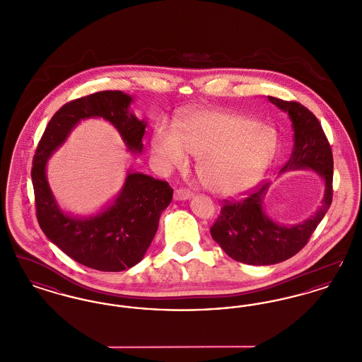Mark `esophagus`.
Returning a JSON list of instances; mask_svg holds the SVG:
<instances>
[{"instance_id": "esophagus-1", "label": "esophagus", "mask_w": 362, "mask_h": 362, "mask_svg": "<svg viewBox=\"0 0 362 362\" xmlns=\"http://www.w3.org/2000/svg\"><path fill=\"white\" fill-rule=\"evenodd\" d=\"M189 198H191V192L189 189H177L173 194L175 201H187Z\"/></svg>"}]
</instances>
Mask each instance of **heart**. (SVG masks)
<instances>
[{
	"mask_svg": "<svg viewBox=\"0 0 362 362\" xmlns=\"http://www.w3.org/2000/svg\"><path fill=\"white\" fill-rule=\"evenodd\" d=\"M152 149L167 168H183L187 155L197 157V173L206 189L238 195L257 186L278 151V134L252 118L202 112L186 118L176 132L160 124Z\"/></svg>",
	"mask_w": 362,
	"mask_h": 362,
	"instance_id": "obj_1",
	"label": "heart"
}]
</instances>
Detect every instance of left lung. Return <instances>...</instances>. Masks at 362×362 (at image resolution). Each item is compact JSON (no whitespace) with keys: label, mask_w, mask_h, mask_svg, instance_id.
Masks as SVG:
<instances>
[{"label":"left lung","mask_w":362,"mask_h":362,"mask_svg":"<svg viewBox=\"0 0 362 362\" xmlns=\"http://www.w3.org/2000/svg\"><path fill=\"white\" fill-rule=\"evenodd\" d=\"M269 100L292 121L293 151L281 173L310 170L323 177L325 192L317 210L303 223L279 224L264 210V197L270 183L259 186L247 198L221 207L217 221L210 228L216 241L228 257L252 266H267L292 258L310 240L332 202L334 161L327 137L317 118L297 102L269 96Z\"/></svg>","instance_id":"1"}]
</instances>
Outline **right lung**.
<instances>
[{
	"label": "right lung",
	"mask_w": 362,
	"mask_h": 362,
	"mask_svg": "<svg viewBox=\"0 0 362 362\" xmlns=\"http://www.w3.org/2000/svg\"><path fill=\"white\" fill-rule=\"evenodd\" d=\"M133 98L102 90L73 100L52 117L37 145L31 171L36 217L47 239L68 257L100 272H122L141 262L155 238L158 220L173 201L171 186L152 176L127 171L115 199L99 213L77 217L64 211L47 182V161L71 130L90 118L111 123L132 153H141L148 122L130 111Z\"/></svg>",
	"instance_id": "add662e5"
}]
</instances>
